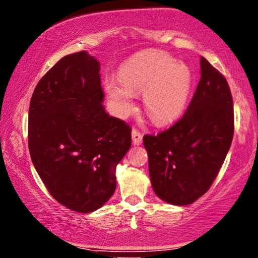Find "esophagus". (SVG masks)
Masks as SVG:
<instances>
[{"label":"esophagus","mask_w":258,"mask_h":258,"mask_svg":"<svg viewBox=\"0 0 258 258\" xmlns=\"http://www.w3.org/2000/svg\"><path fill=\"white\" fill-rule=\"evenodd\" d=\"M132 137H133V143L135 145H140L143 142V135L138 132L137 129H133L132 132Z\"/></svg>","instance_id":"1"}]
</instances>
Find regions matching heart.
Segmentation results:
<instances>
[{"instance_id": "1", "label": "heart", "mask_w": 258, "mask_h": 258, "mask_svg": "<svg viewBox=\"0 0 258 258\" xmlns=\"http://www.w3.org/2000/svg\"><path fill=\"white\" fill-rule=\"evenodd\" d=\"M118 81H105L114 113L126 116L133 109V93H143V105L157 124L176 120L188 105L192 74L188 66L164 53L138 55L120 69Z\"/></svg>"}]
</instances>
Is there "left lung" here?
<instances>
[{"label":"left lung","instance_id":"left-lung-1","mask_svg":"<svg viewBox=\"0 0 258 258\" xmlns=\"http://www.w3.org/2000/svg\"><path fill=\"white\" fill-rule=\"evenodd\" d=\"M202 76L187 110L158 135H145L152 188L174 205H189L211 187L231 148L234 110L223 74L201 57Z\"/></svg>","mask_w":258,"mask_h":258}]
</instances>
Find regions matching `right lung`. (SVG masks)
I'll use <instances>...</instances> for the list:
<instances>
[{
  "instance_id": "obj_1",
  "label": "right lung",
  "mask_w": 258,
  "mask_h": 258,
  "mask_svg": "<svg viewBox=\"0 0 258 258\" xmlns=\"http://www.w3.org/2000/svg\"><path fill=\"white\" fill-rule=\"evenodd\" d=\"M100 66L85 50L67 55L35 86L29 109V150L49 194L89 213L115 191L116 165L132 128L105 112Z\"/></svg>"
}]
</instances>
